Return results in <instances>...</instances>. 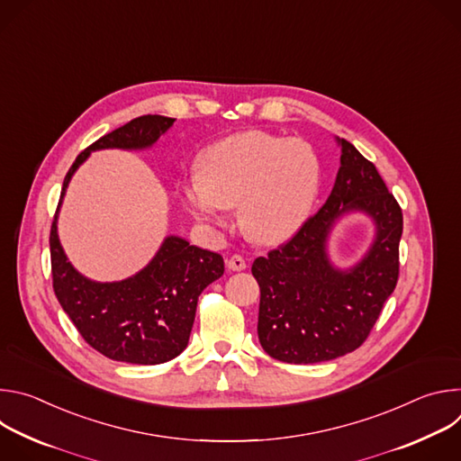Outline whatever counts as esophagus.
<instances>
[{"label":"esophagus","instance_id":"1","mask_svg":"<svg viewBox=\"0 0 461 461\" xmlns=\"http://www.w3.org/2000/svg\"><path fill=\"white\" fill-rule=\"evenodd\" d=\"M226 267L233 272H242L246 268V260L240 255H230L226 257Z\"/></svg>","mask_w":461,"mask_h":461}]
</instances>
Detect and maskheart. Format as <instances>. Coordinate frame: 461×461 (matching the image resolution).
I'll return each instance as SVG.
<instances>
[{
	"instance_id": "heart-1",
	"label": "heart",
	"mask_w": 461,
	"mask_h": 461,
	"mask_svg": "<svg viewBox=\"0 0 461 461\" xmlns=\"http://www.w3.org/2000/svg\"><path fill=\"white\" fill-rule=\"evenodd\" d=\"M319 182V158L310 144L246 131L204 153L203 176L185 182L184 201L196 219L215 226L224 224L226 208L239 206L244 231L276 244L308 219Z\"/></svg>"
}]
</instances>
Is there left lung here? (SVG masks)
<instances>
[{
	"instance_id": "obj_1",
	"label": "left lung",
	"mask_w": 461,
	"mask_h": 461,
	"mask_svg": "<svg viewBox=\"0 0 461 461\" xmlns=\"http://www.w3.org/2000/svg\"><path fill=\"white\" fill-rule=\"evenodd\" d=\"M336 142L339 171L324 206L290 242L251 267L260 288V347L285 363L330 361L359 348L398 283L402 208L375 166L345 139ZM350 212L373 219L375 239L357 265L343 271L327 255V239Z\"/></svg>"
}]
</instances>
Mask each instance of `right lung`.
I'll return each mask as SVG.
<instances>
[{"label": "right lung", "mask_w": 461, "mask_h": 461, "mask_svg": "<svg viewBox=\"0 0 461 461\" xmlns=\"http://www.w3.org/2000/svg\"><path fill=\"white\" fill-rule=\"evenodd\" d=\"M173 122L146 114L98 139L65 175L61 201L73 175L93 151L149 149ZM58 212L49 239L52 288L87 345L109 359L133 365H160L176 357L187 347L199 295L224 274L222 257L167 235L140 272L123 281L98 283L82 276L65 255L58 237Z\"/></svg>", "instance_id": "add662e5"}]
</instances>
